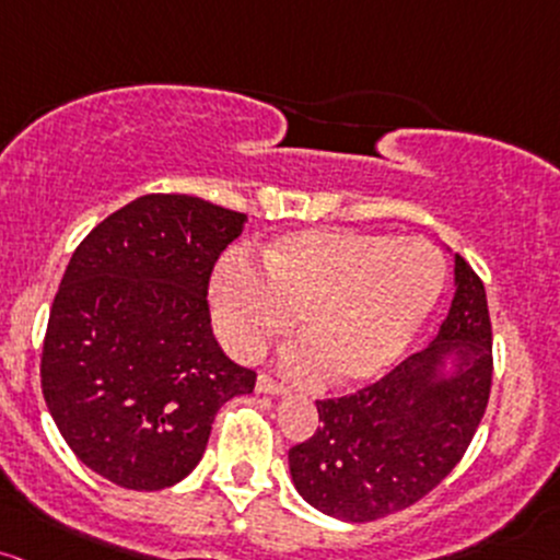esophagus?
Segmentation results:
<instances>
[{"label":"esophagus","instance_id":"1","mask_svg":"<svg viewBox=\"0 0 560 560\" xmlns=\"http://www.w3.org/2000/svg\"><path fill=\"white\" fill-rule=\"evenodd\" d=\"M255 390L257 393H270V396H281V393H287L284 385L276 383V380L268 377V374H260V377H257Z\"/></svg>","mask_w":560,"mask_h":560}]
</instances>
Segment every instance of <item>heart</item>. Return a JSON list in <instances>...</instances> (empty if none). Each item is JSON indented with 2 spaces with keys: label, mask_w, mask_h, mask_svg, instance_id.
<instances>
[{
  "label": "heart",
  "mask_w": 560,
  "mask_h": 560,
  "mask_svg": "<svg viewBox=\"0 0 560 560\" xmlns=\"http://www.w3.org/2000/svg\"><path fill=\"white\" fill-rule=\"evenodd\" d=\"M446 266L425 238L311 229L276 238L262 273L229 257L212 273L210 303L223 346L255 359L298 316L303 340L281 366L298 380L353 388L404 355L444 292Z\"/></svg>",
  "instance_id": "1"
}]
</instances>
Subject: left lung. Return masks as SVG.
Wrapping results in <instances>:
<instances>
[{
    "label": "left lung",
    "instance_id": "1",
    "mask_svg": "<svg viewBox=\"0 0 560 560\" xmlns=\"http://www.w3.org/2000/svg\"><path fill=\"white\" fill-rule=\"evenodd\" d=\"M489 388L487 290L454 255V298L435 340L370 388L316 401V433L290 450L294 489L353 524L415 505L463 459Z\"/></svg>",
    "mask_w": 560,
    "mask_h": 560
}]
</instances>
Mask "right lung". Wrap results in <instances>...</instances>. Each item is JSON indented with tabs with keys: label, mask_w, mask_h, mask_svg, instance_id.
<instances>
[{
	"label": "right lung",
	"mask_w": 560,
	"mask_h": 560,
	"mask_svg": "<svg viewBox=\"0 0 560 560\" xmlns=\"http://www.w3.org/2000/svg\"><path fill=\"white\" fill-rule=\"evenodd\" d=\"M247 214L149 194L79 244L47 322L42 393L71 452L110 483L175 487L214 415L255 388L214 340L207 287Z\"/></svg>",
	"instance_id": "1"
}]
</instances>
